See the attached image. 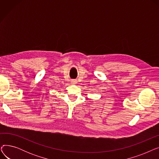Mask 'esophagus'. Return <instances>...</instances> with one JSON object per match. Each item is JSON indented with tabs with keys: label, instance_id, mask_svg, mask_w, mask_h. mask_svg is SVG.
<instances>
[{
	"label": "esophagus",
	"instance_id": "1",
	"mask_svg": "<svg viewBox=\"0 0 159 159\" xmlns=\"http://www.w3.org/2000/svg\"><path fill=\"white\" fill-rule=\"evenodd\" d=\"M71 83L72 84H76L77 83V80H75V79H72V80H71Z\"/></svg>",
	"mask_w": 159,
	"mask_h": 159
}]
</instances>
